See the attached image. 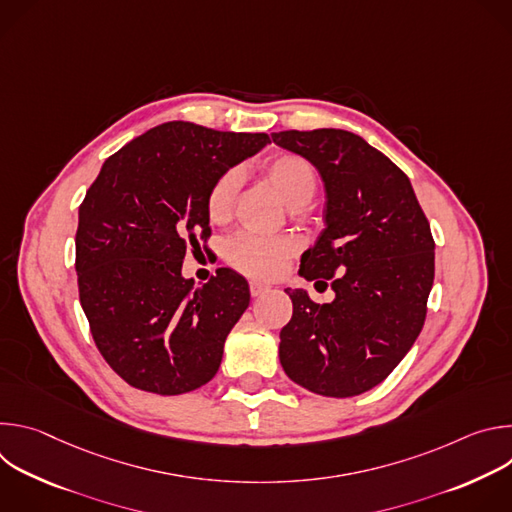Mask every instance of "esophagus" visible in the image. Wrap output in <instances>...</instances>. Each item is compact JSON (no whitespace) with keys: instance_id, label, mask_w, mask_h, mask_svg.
I'll use <instances>...</instances> for the list:
<instances>
[{"instance_id":"1","label":"esophagus","mask_w":512,"mask_h":512,"mask_svg":"<svg viewBox=\"0 0 512 512\" xmlns=\"http://www.w3.org/2000/svg\"><path fill=\"white\" fill-rule=\"evenodd\" d=\"M249 291H251L253 298H259V296L267 294V291H271V285L263 283V281H257V279H251L249 281Z\"/></svg>"}]
</instances>
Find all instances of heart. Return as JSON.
<instances>
[{"mask_svg": "<svg viewBox=\"0 0 512 512\" xmlns=\"http://www.w3.org/2000/svg\"><path fill=\"white\" fill-rule=\"evenodd\" d=\"M265 174L281 200L294 210L310 204L318 190L316 170L308 160L296 154H277L265 164ZM241 184V172L229 170L218 176L206 192V214L208 221L221 225L229 221L233 212L235 196ZM294 247L283 239H265L251 233H241L227 245V261L255 277L275 275Z\"/></svg>", "mask_w": 512, "mask_h": 512, "instance_id": "1", "label": "heart"}]
</instances>
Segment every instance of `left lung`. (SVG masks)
Here are the masks:
<instances>
[{
  "mask_svg": "<svg viewBox=\"0 0 512 512\" xmlns=\"http://www.w3.org/2000/svg\"><path fill=\"white\" fill-rule=\"evenodd\" d=\"M271 139L322 176L326 229L300 275L332 279L336 294L320 306L285 289L294 316L279 332L281 367L312 393L360 395L391 375L423 328L435 271L429 223L409 178L360 135L291 129Z\"/></svg>",
  "mask_w": 512,
  "mask_h": 512,
  "instance_id": "1",
  "label": "left lung"
}]
</instances>
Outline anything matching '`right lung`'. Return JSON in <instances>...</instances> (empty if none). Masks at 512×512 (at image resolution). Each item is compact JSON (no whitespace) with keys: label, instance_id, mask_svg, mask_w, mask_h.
I'll list each match as a JSON object with an SVG mask.
<instances>
[{"label":"right lung","instance_id":"right-lung-1","mask_svg":"<svg viewBox=\"0 0 512 512\" xmlns=\"http://www.w3.org/2000/svg\"><path fill=\"white\" fill-rule=\"evenodd\" d=\"M269 143L267 133L162 123L105 160L79 208V298L93 340L131 387L182 395L221 367L249 306L245 277L221 267L194 287L188 245L210 237L212 182Z\"/></svg>","mask_w":512,"mask_h":512}]
</instances>
